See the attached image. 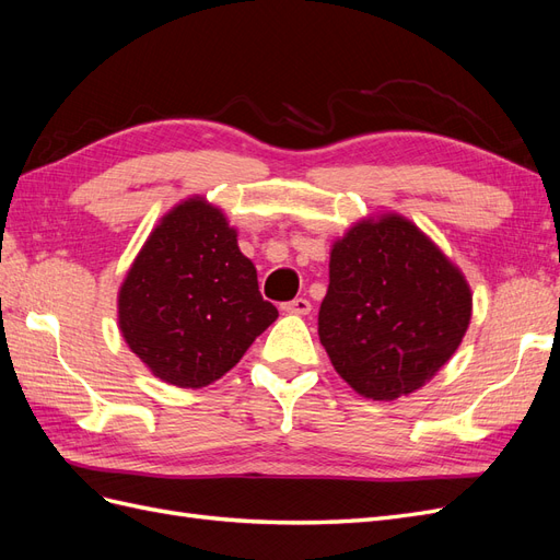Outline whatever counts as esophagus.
<instances>
[{"label":"esophagus","mask_w":560,"mask_h":560,"mask_svg":"<svg viewBox=\"0 0 560 560\" xmlns=\"http://www.w3.org/2000/svg\"><path fill=\"white\" fill-rule=\"evenodd\" d=\"M282 311L290 315H308L311 313V301L308 299H294L282 303Z\"/></svg>","instance_id":"esophagus-1"}]
</instances>
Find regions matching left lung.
Returning a JSON list of instances; mask_svg holds the SVG:
<instances>
[{
  "label": "left lung",
  "instance_id": "8db88e82",
  "mask_svg": "<svg viewBox=\"0 0 560 560\" xmlns=\"http://www.w3.org/2000/svg\"><path fill=\"white\" fill-rule=\"evenodd\" d=\"M471 292L409 219H362L329 257L319 343L354 393L389 401L425 385L460 346Z\"/></svg>",
  "mask_w": 560,
  "mask_h": 560
}]
</instances>
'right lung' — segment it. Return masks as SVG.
Wrapping results in <instances>:
<instances>
[{
  "instance_id": "1",
  "label": "right lung",
  "mask_w": 560,
  "mask_h": 560,
  "mask_svg": "<svg viewBox=\"0 0 560 560\" xmlns=\"http://www.w3.org/2000/svg\"><path fill=\"white\" fill-rule=\"evenodd\" d=\"M276 317L238 233L198 196L161 219L118 290L128 348L177 387L222 378Z\"/></svg>"
}]
</instances>
